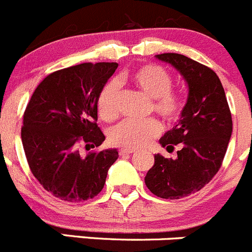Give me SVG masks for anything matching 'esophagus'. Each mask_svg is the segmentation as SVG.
I'll list each match as a JSON object with an SVG mask.
<instances>
[{"label":"esophagus","instance_id":"esophagus-1","mask_svg":"<svg viewBox=\"0 0 252 252\" xmlns=\"http://www.w3.org/2000/svg\"><path fill=\"white\" fill-rule=\"evenodd\" d=\"M120 156H130V155H133L135 153V151L133 150H127V148H121V150L119 151Z\"/></svg>","mask_w":252,"mask_h":252}]
</instances>
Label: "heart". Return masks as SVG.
Returning a JSON list of instances; mask_svg holds the SVG:
<instances>
[{"label":"heart","mask_w":252,"mask_h":252,"mask_svg":"<svg viewBox=\"0 0 252 252\" xmlns=\"http://www.w3.org/2000/svg\"><path fill=\"white\" fill-rule=\"evenodd\" d=\"M132 83L153 100V110L166 121L174 122L183 110L182 97L171 92L173 79L164 68L156 64H146L131 74ZM120 84L112 79L107 81L97 96V109L104 120H111L117 115V97ZM160 124L157 120L133 121L124 120L110 130L109 140L112 145L127 150H140L150 145L159 136Z\"/></svg>","instance_id":"b5f03b06"}]
</instances>
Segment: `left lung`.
Masks as SVG:
<instances>
[{"label": "left lung", "mask_w": 252, "mask_h": 252, "mask_svg": "<svg viewBox=\"0 0 252 252\" xmlns=\"http://www.w3.org/2000/svg\"><path fill=\"white\" fill-rule=\"evenodd\" d=\"M156 58L171 64L188 84V99L181 119L159 140L177 158L155 155L145 183L155 195L179 199L200 190L218 173L232 132V120L224 88L214 70L177 53Z\"/></svg>", "instance_id": "8db88e82"}]
</instances>
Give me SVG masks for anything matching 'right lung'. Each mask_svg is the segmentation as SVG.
I'll list each match as a JSON object with an SVG mask.
<instances>
[{
    "instance_id": "obj_1",
    "label": "right lung",
    "mask_w": 252,
    "mask_h": 252,
    "mask_svg": "<svg viewBox=\"0 0 252 252\" xmlns=\"http://www.w3.org/2000/svg\"><path fill=\"white\" fill-rule=\"evenodd\" d=\"M117 63H83L61 69L43 79L33 93L21 131L33 176L62 200L92 199L104 188L107 171L119 157L115 148L99 147L105 140L97 127V96Z\"/></svg>"
}]
</instances>
